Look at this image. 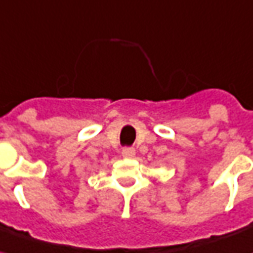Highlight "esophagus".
Segmentation results:
<instances>
[{"label":"esophagus","instance_id":"34e87169","mask_svg":"<svg viewBox=\"0 0 253 253\" xmlns=\"http://www.w3.org/2000/svg\"><path fill=\"white\" fill-rule=\"evenodd\" d=\"M135 148H124L123 150V157L124 158H133L135 157Z\"/></svg>","mask_w":253,"mask_h":253}]
</instances>
